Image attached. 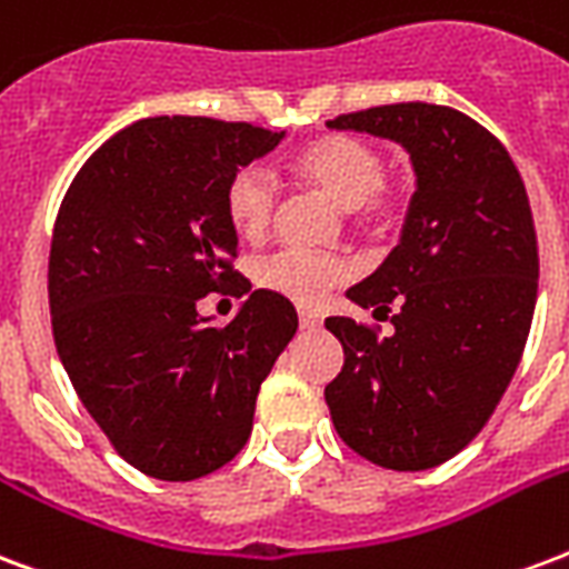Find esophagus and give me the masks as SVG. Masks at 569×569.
<instances>
[{
	"mask_svg": "<svg viewBox=\"0 0 569 569\" xmlns=\"http://www.w3.org/2000/svg\"><path fill=\"white\" fill-rule=\"evenodd\" d=\"M298 319H301L303 331H316V328H322V316L316 313V310H298Z\"/></svg>",
	"mask_w": 569,
	"mask_h": 569,
	"instance_id": "1",
	"label": "esophagus"
}]
</instances>
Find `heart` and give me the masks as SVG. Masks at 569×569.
<instances>
[{
	"mask_svg": "<svg viewBox=\"0 0 569 569\" xmlns=\"http://www.w3.org/2000/svg\"><path fill=\"white\" fill-rule=\"evenodd\" d=\"M289 172L340 211H352L361 223H381L390 214V193L385 190V154L372 142L349 133H331L313 140L289 158ZM277 214V193L262 169L247 167L232 176L227 188V217L247 241L266 236ZM259 283L298 303L322 301L352 277V268L333 256L280 250L259 266Z\"/></svg>",
	"mask_w": 569,
	"mask_h": 569,
	"instance_id": "1",
	"label": "heart"
}]
</instances>
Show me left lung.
I'll list each match as a JSON object with an SVG mask.
<instances>
[{
  "label": "left lung",
  "mask_w": 569,
  "mask_h": 569,
  "mask_svg": "<svg viewBox=\"0 0 569 569\" xmlns=\"http://www.w3.org/2000/svg\"><path fill=\"white\" fill-rule=\"evenodd\" d=\"M328 128L400 142L415 167L400 244L349 289L393 333L325 319L342 370L325 388L340 439L381 468L423 471L457 457L513 379L537 303V232L507 149L466 112L388 103Z\"/></svg>",
  "instance_id": "8db88e82"
}]
</instances>
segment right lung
Masks as SVG:
<instances>
[{
	"mask_svg": "<svg viewBox=\"0 0 569 569\" xmlns=\"http://www.w3.org/2000/svg\"><path fill=\"white\" fill-rule=\"evenodd\" d=\"M286 130L202 116L140 119L103 142L64 193L50 244L59 361L119 457L158 480L227 466L256 393L298 331L289 298L256 289L227 328L197 303L232 271L227 188Z\"/></svg>",
	"mask_w": 569,
	"mask_h": 569,
	"instance_id": "obj_1",
	"label": "right lung"
}]
</instances>
